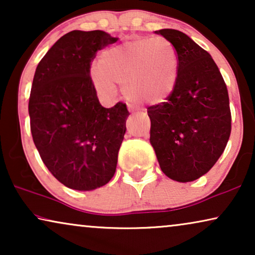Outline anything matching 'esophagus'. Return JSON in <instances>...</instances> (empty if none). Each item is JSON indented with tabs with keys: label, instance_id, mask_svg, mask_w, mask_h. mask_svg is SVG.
Segmentation results:
<instances>
[{
	"label": "esophagus",
	"instance_id": "obj_1",
	"mask_svg": "<svg viewBox=\"0 0 255 255\" xmlns=\"http://www.w3.org/2000/svg\"><path fill=\"white\" fill-rule=\"evenodd\" d=\"M128 110H130L132 114H137V110H135V109H134V108H132V107H130V108H128Z\"/></svg>",
	"mask_w": 255,
	"mask_h": 255
}]
</instances>
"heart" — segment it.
<instances>
[{"instance_id":"heart-1","label":"heart","mask_w":255,"mask_h":255,"mask_svg":"<svg viewBox=\"0 0 255 255\" xmlns=\"http://www.w3.org/2000/svg\"><path fill=\"white\" fill-rule=\"evenodd\" d=\"M179 54L165 37H140L108 48L100 57V68L90 78L100 95L110 97L116 85H124L128 99L159 104L168 100L179 79Z\"/></svg>"}]
</instances>
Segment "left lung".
Instances as JSON below:
<instances>
[{
	"label": "left lung",
	"mask_w": 255,
	"mask_h": 255,
	"mask_svg": "<svg viewBox=\"0 0 255 255\" xmlns=\"http://www.w3.org/2000/svg\"><path fill=\"white\" fill-rule=\"evenodd\" d=\"M179 54L176 88L165 102L147 108L149 141L169 179L190 182L204 175L224 152L231 110L224 79L207 51L181 31H155Z\"/></svg>",
	"instance_id": "1"
}]
</instances>
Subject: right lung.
I'll list each match as a JSON object with an SVG mask.
<instances>
[{"label": "right lung", "mask_w": 255, "mask_h": 255, "mask_svg": "<svg viewBox=\"0 0 255 255\" xmlns=\"http://www.w3.org/2000/svg\"><path fill=\"white\" fill-rule=\"evenodd\" d=\"M118 38L74 30L52 46L36 68L29 99L30 128L45 166L64 186L93 190L116 172L130 113L101 106L90 78L97 51Z\"/></svg>", "instance_id": "1"}]
</instances>
